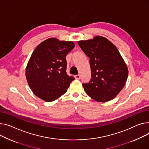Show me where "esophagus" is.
Here are the masks:
<instances>
[{
    "label": "esophagus",
    "instance_id": "esophagus-1",
    "mask_svg": "<svg viewBox=\"0 0 149 149\" xmlns=\"http://www.w3.org/2000/svg\"><path fill=\"white\" fill-rule=\"evenodd\" d=\"M75 79H77V80H80V79L81 78V75L80 74L76 75H75Z\"/></svg>",
    "mask_w": 149,
    "mask_h": 149
}]
</instances>
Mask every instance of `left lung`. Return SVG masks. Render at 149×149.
Here are the masks:
<instances>
[{
	"mask_svg": "<svg viewBox=\"0 0 149 149\" xmlns=\"http://www.w3.org/2000/svg\"><path fill=\"white\" fill-rule=\"evenodd\" d=\"M90 58L91 79L83 83L86 93L95 101L113 100L123 88L128 76L127 66L116 47L104 37L78 41Z\"/></svg>",
	"mask_w": 149,
	"mask_h": 149,
	"instance_id": "left-lung-1",
	"label": "left lung"
}]
</instances>
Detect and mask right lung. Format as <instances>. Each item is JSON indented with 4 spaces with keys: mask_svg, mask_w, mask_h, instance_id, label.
Masks as SVG:
<instances>
[{
    "mask_svg": "<svg viewBox=\"0 0 149 149\" xmlns=\"http://www.w3.org/2000/svg\"><path fill=\"white\" fill-rule=\"evenodd\" d=\"M72 41L47 39L38 45L26 69L27 83L34 94L47 102L53 101L68 90L75 80L66 73V55L74 48Z\"/></svg>",
    "mask_w": 149,
    "mask_h": 149,
    "instance_id": "obj_1",
    "label": "right lung"
}]
</instances>
